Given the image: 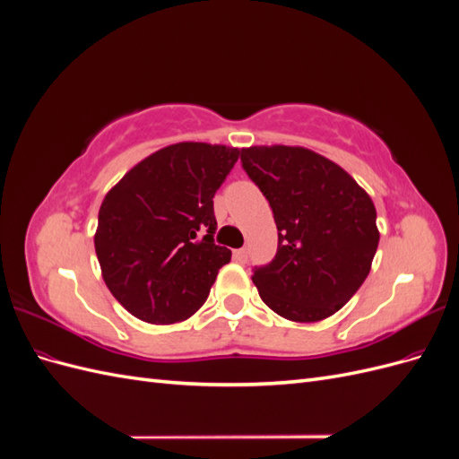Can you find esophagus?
<instances>
[{
    "label": "esophagus",
    "mask_w": 459,
    "mask_h": 459,
    "mask_svg": "<svg viewBox=\"0 0 459 459\" xmlns=\"http://www.w3.org/2000/svg\"><path fill=\"white\" fill-rule=\"evenodd\" d=\"M233 258L239 264H245L248 260V248H238V251H233Z\"/></svg>",
    "instance_id": "34e87169"
}]
</instances>
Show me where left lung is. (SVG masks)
Returning a JSON list of instances; mask_svg holds the SVG:
<instances>
[{"label": "left lung", "mask_w": 459, "mask_h": 459, "mask_svg": "<svg viewBox=\"0 0 459 459\" xmlns=\"http://www.w3.org/2000/svg\"><path fill=\"white\" fill-rule=\"evenodd\" d=\"M241 162L268 199L277 253L253 270L268 307L293 322H319L362 287L379 245L368 193L339 164L304 147H248Z\"/></svg>", "instance_id": "8db88e82"}]
</instances>
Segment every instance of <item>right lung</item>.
<instances>
[{"label":"right lung","instance_id":"add662e5","mask_svg":"<svg viewBox=\"0 0 459 459\" xmlns=\"http://www.w3.org/2000/svg\"><path fill=\"white\" fill-rule=\"evenodd\" d=\"M239 149L184 142L135 164L100 208L95 253L113 297L147 324L195 314L231 251L214 243V193Z\"/></svg>","mask_w":459,"mask_h":459}]
</instances>
